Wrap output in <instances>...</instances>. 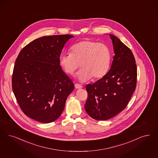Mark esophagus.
Wrapping results in <instances>:
<instances>
[{"mask_svg":"<svg viewBox=\"0 0 158 158\" xmlns=\"http://www.w3.org/2000/svg\"><path fill=\"white\" fill-rule=\"evenodd\" d=\"M75 87L76 89H81V88L82 87V85H79V84L76 83V84L75 85Z\"/></svg>","mask_w":158,"mask_h":158,"instance_id":"esophagus-1","label":"esophagus"}]
</instances>
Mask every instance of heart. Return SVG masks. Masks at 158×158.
Masks as SVG:
<instances>
[{
	"label": "heart",
	"mask_w": 158,
	"mask_h": 158,
	"mask_svg": "<svg viewBox=\"0 0 158 158\" xmlns=\"http://www.w3.org/2000/svg\"><path fill=\"white\" fill-rule=\"evenodd\" d=\"M71 54H64L60 57V64L68 75H73L80 64L82 68L76 73L81 82L89 81L93 77L98 79L109 71L111 53L105 44L86 40L73 45Z\"/></svg>",
	"instance_id": "obj_1"
}]
</instances>
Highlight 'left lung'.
I'll list each match as a JSON object with an SVG mask.
<instances>
[{"mask_svg": "<svg viewBox=\"0 0 158 158\" xmlns=\"http://www.w3.org/2000/svg\"><path fill=\"white\" fill-rule=\"evenodd\" d=\"M115 55L107 73L86 89L85 109L92 118L107 120L124 110L135 90L137 69L130 49L120 39L109 34Z\"/></svg>", "mask_w": 158, "mask_h": 158, "instance_id": "obj_1", "label": "left lung"}]
</instances>
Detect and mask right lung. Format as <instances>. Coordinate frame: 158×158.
Listing matches in <instances>:
<instances>
[{"instance_id":"1","label":"right lung","mask_w":158,"mask_h":158,"mask_svg":"<svg viewBox=\"0 0 158 158\" xmlns=\"http://www.w3.org/2000/svg\"><path fill=\"white\" fill-rule=\"evenodd\" d=\"M72 37L65 34L35 39L17 58L13 91L23 112L33 120L43 123L57 120L66 98L74 90L73 82L60 62L62 50Z\"/></svg>"}]
</instances>
